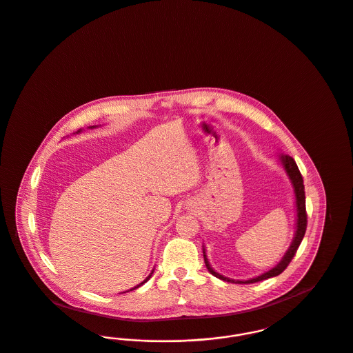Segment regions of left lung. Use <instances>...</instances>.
I'll use <instances>...</instances> for the list:
<instances>
[{"label": "left lung", "mask_w": 353, "mask_h": 353, "mask_svg": "<svg viewBox=\"0 0 353 353\" xmlns=\"http://www.w3.org/2000/svg\"><path fill=\"white\" fill-rule=\"evenodd\" d=\"M278 161L282 165L285 173L288 174V177H289V180L292 183V187H293V193H294V203H296V232H294V238H293V241L290 243V247L288 248V251L282 256V259L272 269H270L269 272H262V274H259V275H256L254 278L245 279V281L232 279V278L221 275L220 272H215L212 269V266L210 265V261L207 258L205 245H203L204 262H205V266H207L208 272H211L212 275H215L219 279L224 281V282H231V283H255V282L265 281L268 278L279 275L281 272L288 268V265L292 262L293 256L296 255V252L299 250V244H301L302 239H303V235H305V231H306V210H305V187H303V180H302V176L299 173V166H297L296 161L293 160V157L281 153V154H278Z\"/></svg>", "instance_id": "left-lung-1"}]
</instances>
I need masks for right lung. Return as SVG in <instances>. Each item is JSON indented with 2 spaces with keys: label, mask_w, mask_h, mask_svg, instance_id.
<instances>
[{
  "label": "right lung",
  "mask_w": 353,
  "mask_h": 353,
  "mask_svg": "<svg viewBox=\"0 0 353 353\" xmlns=\"http://www.w3.org/2000/svg\"><path fill=\"white\" fill-rule=\"evenodd\" d=\"M94 128H97V126H90V129H94ZM81 130H78V132H77V134H78V133H81ZM153 272H154V269H153V270H152V272H150V274H149V275L146 276V279H143V281H142V282H141L139 285H137V286H134V288H133V289H130V290H134V289H137V288H139L141 285H143L145 282H148V281L150 279V276H152V274H153ZM123 293H125V292H123Z\"/></svg>",
  "instance_id": "right-lung-1"
}]
</instances>
